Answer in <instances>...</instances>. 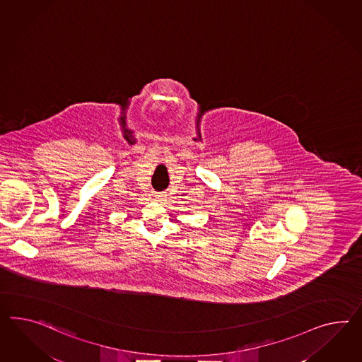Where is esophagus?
Instances as JSON below:
<instances>
[{
    "label": "esophagus",
    "instance_id": "1",
    "mask_svg": "<svg viewBox=\"0 0 362 362\" xmlns=\"http://www.w3.org/2000/svg\"><path fill=\"white\" fill-rule=\"evenodd\" d=\"M153 198L158 199V201H164V199H165V194H164V193H156V192H155V193H153Z\"/></svg>",
    "mask_w": 362,
    "mask_h": 362
}]
</instances>
